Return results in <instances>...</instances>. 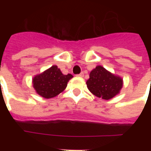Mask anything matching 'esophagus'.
Returning <instances> with one entry per match:
<instances>
[{"label": "esophagus", "instance_id": "34e87169", "mask_svg": "<svg viewBox=\"0 0 151 151\" xmlns=\"http://www.w3.org/2000/svg\"><path fill=\"white\" fill-rule=\"evenodd\" d=\"M78 77H81V78H82V77H84V73H81L80 74H78Z\"/></svg>", "mask_w": 151, "mask_h": 151}]
</instances>
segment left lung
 Returning <instances> with one entry per match:
<instances>
[{
	"label": "left lung",
	"instance_id": "obj_1",
	"mask_svg": "<svg viewBox=\"0 0 151 151\" xmlns=\"http://www.w3.org/2000/svg\"><path fill=\"white\" fill-rule=\"evenodd\" d=\"M86 85L94 96L109 100L119 94L123 87V79L102 66H97L90 72L89 79L86 81Z\"/></svg>",
	"mask_w": 151,
	"mask_h": 151
}]
</instances>
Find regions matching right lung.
<instances>
[{
    "mask_svg": "<svg viewBox=\"0 0 151 151\" xmlns=\"http://www.w3.org/2000/svg\"><path fill=\"white\" fill-rule=\"evenodd\" d=\"M72 78L73 75L70 73L64 75L60 69L54 65L34 76L32 82L33 87L39 96L45 99H51L63 92Z\"/></svg>",
    "mask_w": 151,
    "mask_h": 151,
    "instance_id": "obj_1",
    "label": "right lung"
}]
</instances>
